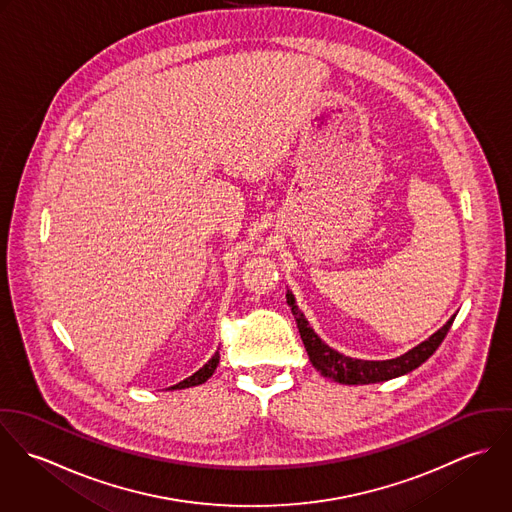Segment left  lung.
Listing matches in <instances>:
<instances>
[{
  "label": "left lung",
  "instance_id": "obj_1",
  "mask_svg": "<svg viewBox=\"0 0 512 512\" xmlns=\"http://www.w3.org/2000/svg\"><path fill=\"white\" fill-rule=\"evenodd\" d=\"M288 305L292 307L295 323L299 327V335L301 341L305 345V351L309 355L311 365L315 366L325 378H331L335 382L341 384H372V382H384L402 374L412 372L414 368L426 363L441 345V341L445 339L447 331L451 329V323L455 319V315L439 329L438 333H434L428 341L420 343L418 347H414L412 351H408L402 357L390 359V361H363V359H351L341 355L339 351L331 349L329 345H325L319 335H315V331L309 327L307 319L303 317V313L299 311V307L295 305V297L288 290L286 293Z\"/></svg>",
  "mask_w": 512,
  "mask_h": 512
}]
</instances>
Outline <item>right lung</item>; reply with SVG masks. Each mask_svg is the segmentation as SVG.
I'll return each mask as SVG.
<instances>
[{"instance_id":"add662e5","label":"right lung","mask_w":512,"mask_h":512,"mask_svg":"<svg viewBox=\"0 0 512 512\" xmlns=\"http://www.w3.org/2000/svg\"><path fill=\"white\" fill-rule=\"evenodd\" d=\"M220 355L219 351L213 355V359L207 363V365L203 366V368H199L193 376H189V378H185V380H181L179 384H175V386H169L167 390H181V388H189V386H199V384H203V382H207L211 376H213V372L217 370V365H219Z\"/></svg>"}]
</instances>
